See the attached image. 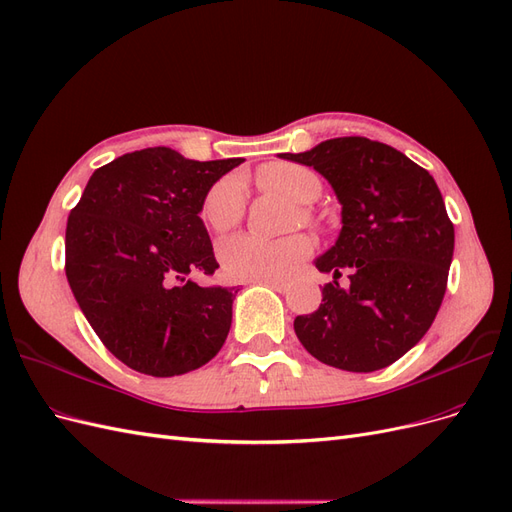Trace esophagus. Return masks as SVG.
Here are the masks:
<instances>
[{
  "label": "esophagus",
  "instance_id": "esophagus-1",
  "mask_svg": "<svg viewBox=\"0 0 512 512\" xmlns=\"http://www.w3.org/2000/svg\"><path fill=\"white\" fill-rule=\"evenodd\" d=\"M262 284L273 288V290H277V292H286V290H288V282H286V280H265Z\"/></svg>",
  "mask_w": 512,
  "mask_h": 512
}]
</instances>
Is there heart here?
I'll use <instances>...</instances> for the list:
<instances>
[{
	"label": "heart",
	"instance_id": "b5f03b06",
	"mask_svg": "<svg viewBox=\"0 0 512 512\" xmlns=\"http://www.w3.org/2000/svg\"><path fill=\"white\" fill-rule=\"evenodd\" d=\"M258 185L265 192L280 194L290 203L307 205L320 194V179L301 164L275 162L262 166L256 175ZM245 213V181L239 175H226L215 181L205 200L200 215L213 232L235 228ZM299 218L307 220L309 213L299 209ZM312 241L305 235H290L282 239H262L256 235H237L226 239L218 247V260L226 280L230 282H265L284 275L292 265L309 256Z\"/></svg>",
	"mask_w": 512,
	"mask_h": 512
}]
</instances>
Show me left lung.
<instances>
[{"label":"left lung","instance_id":"obj_1","mask_svg":"<svg viewBox=\"0 0 512 512\" xmlns=\"http://www.w3.org/2000/svg\"><path fill=\"white\" fill-rule=\"evenodd\" d=\"M280 158L314 166L342 203V232L316 258L333 282L314 314L294 318L303 348L324 365L376 371L421 342L442 305L455 228L425 168L365 136L331 138ZM351 282L339 287L341 271Z\"/></svg>","mask_w":512,"mask_h":512}]
</instances>
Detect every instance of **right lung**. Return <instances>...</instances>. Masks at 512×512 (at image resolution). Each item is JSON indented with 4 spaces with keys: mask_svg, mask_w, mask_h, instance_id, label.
<instances>
[{
    "mask_svg": "<svg viewBox=\"0 0 512 512\" xmlns=\"http://www.w3.org/2000/svg\"><path fill=\"white\" fill-rule=\"evenodd\" d=\"M241 158L196 162L168 147L126 153L89 177L66 226V277L102 344L147 376L188 374L226 342L235 288L213 275L200 209Z\"/></svg>",
    "mask_w": 512,
    "mask_h": 512,
    "instance_id": "add662e5",
    "label": "right lung"
}]
</instances>
